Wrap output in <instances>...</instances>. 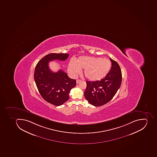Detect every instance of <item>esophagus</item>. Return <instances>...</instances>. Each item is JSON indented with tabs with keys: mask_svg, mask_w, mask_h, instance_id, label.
Masks as SVG:
<instances>
[{
	"mask_svg": "<svg viewBox=\"0 0 157 157\" xmlns=\"http://www.w3.org/2000/svg\"><path fill=\"white\" fill-rule=\"evenodd\" d=\"M81 81H82V80H80V79H77V81H76L77 84H78L79 82H80Z\"/></svg>",
	"mask_w": 157,
	"mask_h": 157,
	"instance_id": "obj_1",
	"label": "esophagus"
}]
</instances>
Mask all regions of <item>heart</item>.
<instances>
[{
    "label": "heart",
    "mask_w": 157,
    "mask_h": 157,
    "mask_svg": "<svg viewBox=\"0 0 157 157\" xmlns=\"http://www.w3.org/2000/svg\"><path fill=\"white\" fill-rule=\"evenodd\" d=\"M111 62L110 60L102 57L82 56L75 63H69L68 70L73 76L80 73V69H84L85 77L91 81L100 80L106 77L110 71Z\"/></svg>",
    "instance_id": "1"
}]
</instances>
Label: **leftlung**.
I'll return each mask as SVG.
<instances>
[{
	"label": "left lung",
	"mask_w": 157,
	"mask_h": 157,
	"mask_svg": "<svg viewBox=\"0 0 157 157\" xmlns=\"http://www.w3.org/2000/svg\"><path fill=\"white\" fill-rule=\"evenodd\" d=\"M112 67L106 77L100 80L87 81L84 97L89 103L101 106L112 99L121 85L122 75L120 66L111 59Z\"/></svg>",
	"instance_id": "left-lung-1"
}]
</instances>
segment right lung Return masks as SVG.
<instances>
[{"mask_svg": "<svg viewBox=\"0 0 157 157\" xmlns=\"http://www.w3.org/2000/svg\"><path fill=\"white\" fill-rule=\"evenodd\" d=\"M69 54L51 53L37 63L35 68L34 79L38 91L45 101L59 106L68 101L71 90L76 86V80L71 79L62 70L54 73L49 68V62L54 60L65 61Z\"/></svg>", "mask_w": 157, "mask_h": 157, "instance_id": "1", "label": "right lung"}]
</instances>
